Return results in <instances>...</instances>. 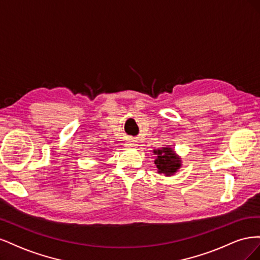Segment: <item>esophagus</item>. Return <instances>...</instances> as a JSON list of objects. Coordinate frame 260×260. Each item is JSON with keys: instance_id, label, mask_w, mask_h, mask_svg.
Segmentation results:
<instances>
[{"instance_id": "obj_1", "label": "esophagus", "mask_w": 260, "mask_h": 260, "mask_svg": "<svg viewBox=\"0 0 260 260\" xmlns=\"http://www.w3.org/2000/svg\"><path fill=\"white\" fill-rule=\"evenodd\" d=\"M127 145L128 146H137V142H136V141H130V142H128Z\"/></svg>"}]
</instances>
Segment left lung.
<instances>
[{
	"mask_svg": "<svg viewBox=\"0 0 260 260\" xmlns=\"http://www.w3.org/2000/svg\"><path fill=\"white\" fill-rule=\"evenodd\" d=\"M154 155H156L155 165L157 167V172L159 175H165L166 177L175 176L177 171L182 167V159L176 153L175 148L169 145H165L157 149H153Z\"/></svg>",
	"mask_w": 260,
	"mask_h": 260,
	"instance_id": "1",
	"label": "left lung"
}]
</instances>
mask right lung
<instances>
[{"label":"right lung","mask_w":260,"mask_h":260,"mask_svg":"<svg viewBox=\"0 0 260 260\" xmlns=\"http://www.w3.org/2000/svg\"><path fill=\"white\" fill-rule=\"evenodd\" d=\"M104 149H105V148H104Z\"/></svg>","instance_id":"1"}]
</instances>
